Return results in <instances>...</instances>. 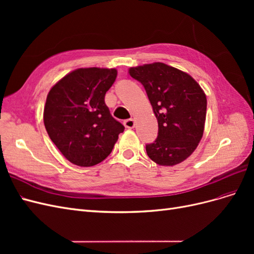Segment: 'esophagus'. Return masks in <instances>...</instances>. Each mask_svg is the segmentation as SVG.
Segmentation results:
<instances>
[{"mask_svg":"<svg viewBox=\"0 0 254 254\" xmlns=\"http://www.w3.org/2000/svg\"><path fill=\"white\" fill-rule=\"evenodd\" d=\"M124 125H125L126 128L131 129V128H133L135 126V121L133 119H128V120H126L124 122Z\"/></svg>","mask_w":254,"mask_h":254,"instance_id":"obj_1","label":"esophagus"}]
</instances>
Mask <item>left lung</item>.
Wrapping results in <instances>:
<instances>
[{
  "mask_svg": "<svg viewBox=\"0 0 254 254\" xmlns=\"http://www.w3.org/2000/svg\"><path fill=\"white\" fill-rule=\"evenodd\" d=\"M129 74L143 84L158 121L157 139L146 145L147 156L163 166L181 163L203 134L204 92L188 73L162 63L130 67Z\"/></svg>",
  "mask_w": 254,
  "mask_h": 254,
  "instance_id": "8db88e82",
  "label": "left lung"
}]
</instances>
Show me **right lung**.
<instances>
[{
	"mask_svg": "<svg viewBox=\"0 0 254 254\" xmlns=\"http://www.w3.org/2000/svg\"><path fill=\"white\" fill-rule=\"evenodd\" d=\"M115 68H77L48 94L43 121L60 152L78 166H93L110 155L125 127L114 120L105 95L117 78Z\"/></svg>",
	"mask_w": 254,
	"mask_h": 254,
	"instance_id": "1",
	"label": "right lung"
}]
</instances>
